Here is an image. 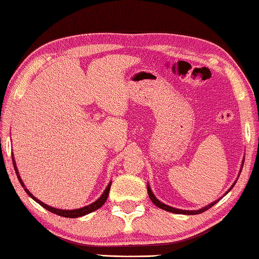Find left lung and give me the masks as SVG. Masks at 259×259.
Returning a JSON list of instances; mask_svg holds the SVG:
<instances>
[{
    "mask_svg": "<svg viewBox=\"0 0 259 259\" xmlns=\"http://www.w3.org/2000/svg\"><path fill=\"white\" fill-rule=\"evenodd\" d=\"M234 184H235V183H234ZM147 192H149V196H150V198H151L152 202H153V204L157 205L158 207L162 208V210H165V211L171 212V213H178V214H199V213H202V212H205L206 210H208V208L212 207L213 205L217 203V202H213L210 205H207V206H205V207L200 208V210H197V211H183V210H178V208L170 207V206H168V205L160 202V200H158L157 198H155L154 195H153V192L151 191V188L149 186H147ZM226 194H227V192H226Z\"/></svg>",
    "mask_w": 259,
    "mask_h": 259,
    "instance_id": "8db88e82",
    "label": "left lung"
}]
</instances>
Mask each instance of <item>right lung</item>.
<instances>
[{"label": "right lung", "mask_w": 259, "mask_h": 259, "mask_svg": "<svg viewBox=\"0 0 259 259\" xmlns=\"http://www.w3.org/2000/svg\"><path fill=\"white\" fill-rule=\"evenodd\" d=\"M12 163H14V167H15L16 174H17V178H18V180H19V182H20V184H22V187H24V183H23L22 180H20V178H19V174H18V170H17V168H16L15 160H12ZM110 186H112V182H110V183L108 184L107 188H106V190L104 191V194L101 195V197H100L99 199L96 200V202L92 203V204L88 205V206H84V207H81V208H77V210H60V208L51 207V206H48V205H46L45 203L40 202L39 199H36L35 197H34L33 195H32L30 191L27 190V189H25V191L27 192L28 196H30L31 198H33L36 203H39V204L41 205V206L46 208V210L51 211V212H53V213H55V214H57V215L65 217V218H77V217H81V215L89 214V213H91V212H93V211L98 210V208H99V207H101L102 205L105 204L106 200H107V197H108L109 190H110Z\"/></svg>", "instance_id": "right-lung-1"}]
</instances>
